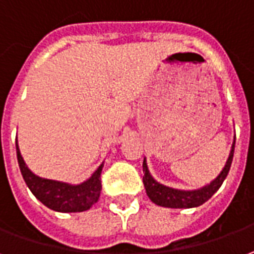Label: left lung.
I'll return each mask as SVG.
<instances>
[{"instance_id":"obj_1","label":"left lung","mask_w":254,"mask_h":254,"mask_svg":"<svg viewBox=\"0 0 254 254\" xmlns=\"http://www.w3.org/2000/svg\"><path fill=\"white\" fill-rule=\"evenodd\" d=\"M234 146H236V142L231 146L229 160L226 162L225 168L219 173V176L216 177L215 180L211 181L208 186L195 190H175V188H169V187H165L160 184V183H157L150 175L146 160H143V173H145L143 175V184H145L146 193L150 197V200L157 205L169 207V208H192V207H199L203 203H205L223 184L226 176L230 170L231 162H233Z\"/></svg>"}]
</instances>
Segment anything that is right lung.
I'll return each instance as SVG.
<instances>
[{
    "instance_id": "obj_1",
    "label": "right lung",
    "mask_w": 254,
    "mask_h": 254,
    "mask_svg": "<svg viewBox=\"0 0 254 254\" xmlns=\"http://www.w3.org/2000/svg\"><path fill=\"white\" fill-rule=\"evenodd\" d=\"M16 150H17V161L21 175L36 199L42 201L49 208L58 212H82L89 210L94 203L99 200L101 192V170L103 164L99 169L94 172L89 180L84 181L78 186H71L67 183L42 179L33 175L32 172L25 165L23 157L18 150L17 140H16Z\"/></svg>"
}]
</instances>
